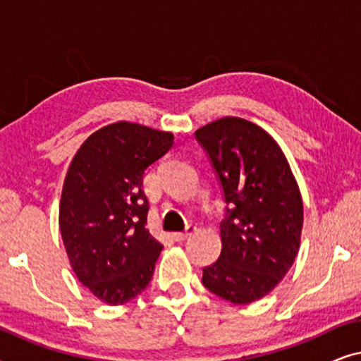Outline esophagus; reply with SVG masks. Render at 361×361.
<instances>
[{
	"mask_svg": "<svg viewBox=\"0 0 361 361\" xmlns=\"http://www.w3.org/2000/svg\"><path fill=\"white\" fill-rule=\"evenodd\" d=\"M195 230L197 228L194 225H189V226H187V230L182 231V233H174V240L179 241V243H180V241H185L187 238H190V236L195 233Z\"/></svg>",
	"mask_w": 361,
	"mask_h": 361,
	"instance_id": "34e87169",
	"label": "esophagus"
}]
</instances>
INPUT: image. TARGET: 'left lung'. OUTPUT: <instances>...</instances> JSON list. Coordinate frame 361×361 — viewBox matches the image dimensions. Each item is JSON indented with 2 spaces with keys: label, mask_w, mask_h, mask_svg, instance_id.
<instances>
[{
  "label": "left lung",
  "mask_w": 361,
  "mask_h": 361,
  "mask_svg": "<svg viewBox=\"0 0 361 361\" xmlns=\"http://www.w3.org/2000/svg\"><path fill=\"white\" fill-rule=\"evenodd\" d=\"M209 152L230 207L220 224L221 253L202 283L233 304L269 294L300 246L304 205L283 149L263 128L225 116L195 131Z\"/></svg>",
  "instance_id": "obj_1"
}]
</instances>
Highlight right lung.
<instances>
[{
  "label": "right lung",
  "mask_w": 361,
  "mask_h": 361,
  "mask_svg": "<svg viewBox=\"0 0 361 361\" xmlns=\"http://www.w3.org/2000/svg\"><path fill=\"white\" fill-rule=\"evenodd\" d=\"M174 145L171 131L116 121L92 133L68 166L59 226L68 263L108 305L130 302L149 284L162 243L146 228L142 176Z\"/></svg>",
  "instance_id": "add662e5"
}]
</instances>
